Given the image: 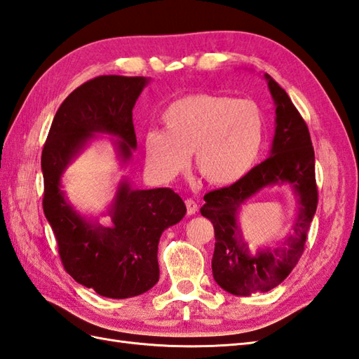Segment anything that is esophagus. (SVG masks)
I'll use <instances>...</instances> for the list:
<instances>
[{
    "label": "esophagus",
    "mask_w": 359,
    "mask_h": 359,
    "mask_svg": "<svg viewBox=\"0 0 359 359\" xmlns=\"http://www.w3.org/2000/svg\"><path fill=\"white\" fill-rule=\"evenodd\" d=\"M185 205H187V212L189 216L196 215L197 212V203L193 199H185Z\"/></svg>",
    "instance_id": "34e87169"
}]
</instances>
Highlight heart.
Masks as SVG:
<instances>
[{
    "label": "heart",
    "instance_id": "heart-1",
    "mask_svg": "<svg viewBox=\"0 0 359 359\" xmlns=\"http://www.w3.org/2000/svg\"><path fill=\"white\" fill-rule=\"evenodd\" d=\"M165 131L144 135L151 172L171 180L184 172L194 152L196 170L211 185H231L253 170L264 147L265 117L251 100L193 94L165 109Z\"/></svg>",
    "mask_w": 359,
    "mask_h": 359
}]
</instances>
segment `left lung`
Here are the masks:
<instances>
[{
    "instance_id": "left-lung-1",
    "label": "left lung",
    "mask_w": 359,
    "mask_h": 359,
    "mask_svg": "<svg viewBox=\"0 0 359 359\" xmlns=\"http://www.w3.org/2000/svg\"><path fill=\"white\" fill-rule=\"evenodd\" d=\"M265 80L276 106V129L270 157L233 185L205 194V205L201 208L202 216L215 226L212 276L225 292L238 296L270 292L292 273L304 253L318 207L315 151L307 123L285 90L269 74H265ZM282 183L292 184L298 196L294 234L282 248L251 255L237 225V212L262 187Z\"/></svg>"
}]
</instances>
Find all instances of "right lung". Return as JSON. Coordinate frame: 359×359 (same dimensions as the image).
I'll return each instance as SVG.
<instances>
[{"instance_id": "add662e5", "label": "right lung", "mask_w": 359, "mask_h": 359, "mask_svg": "<svg viewBox=\"0 0 359 359\" xmlns=\"http://www.w3.org/2000/svg\"><path fill=\"white\" fill-rule=\"evenodd\" d=\"M147 77L100 75L67 95L49 129L41 154L43 210L58 243L65 270L95 293L112 299L139 296L158 280L157 247L187 207L171 188L134 189L121 180L109 208L112 226L89 222L62 191V174L97 133L116 135L123 162L137 148L133 108Z\"/></svg>"}]
</instances>
